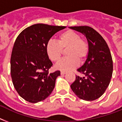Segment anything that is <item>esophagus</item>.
Here are the masks:
<instances>
[{
    "mask_svg": "<svg viewBox=\"0 0 122 122\" xmlns=\"http://www.w3.org/2000/svg\"><path fill=\"white\" fill-rule=\"evenodd\" d=\"M65 74H66V72H65V71H61V75H65Z\"/></svg>",
    "mask_w": 122,
    "mask_h": 122,
    "instance_id": "34e87169",
    "label": "esophagus"
}]
</instances>
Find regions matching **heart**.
Listing matches in <instances>:
<instances>
[{
    "mask_svg": "<svg viewBox=\"0 0 122 122\" xmlns=\"http://www.w3.org/2000/svg\"><path fill=\"white\" fill-rule=\"evenodd\" d=\"M68 56L57 63L56 68L63 71H69L76 68L78 61L81 63L89 54V44L80 38L78 33L73 30H66L57 37V42L50 40L46 45V51L51 61L57 62L61 59L63 51Z\"/></svg>",
    "mask_w": 122,
    "mask_h": 122,
    "instance_id": "1",
    "label": "heart"
}]
</instances>
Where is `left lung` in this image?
Instances as JSON below:
<instances>
[{
    "label": "left lung",
    "mask_w": 122,
    "mask_h": 122,
    "mask_svg": "<svg viewBox=\"0 0 122 122\" xmlns=\"http://www.w3.org/2000/svg\"><path fill=\"white\" fill-rule=\"evenodd\" d=\"M69 28L85 35L89 48L85 63L77 70L83 76H76L71 89L81 99L96 100L104 94L112 78L113 66L110 49L102 36L92 28Z\"/></svg>",
    "instance_id": "8db88e82"
}]
</instances>
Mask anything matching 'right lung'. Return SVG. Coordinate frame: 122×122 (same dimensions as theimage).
<instances>
[{"label":"right lung","mask_w":122,"mask_h":122,"mask_svg":"<svg viewBox=\"0 0 122 122\" xmlns=\"http://www.w3.org/2000/svg\"><path fill=\"white\" fill-rule=\"evenodd\" d=\"M66 27L35 24L17 37L10 57V75L14 88L25 100L40 102L53 91L60 71L49 73L52 63L47 54L46 45L56 33Z\"/></svg>","instance_id":"obj_1"}]
</instances>
